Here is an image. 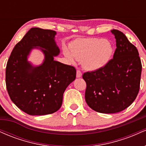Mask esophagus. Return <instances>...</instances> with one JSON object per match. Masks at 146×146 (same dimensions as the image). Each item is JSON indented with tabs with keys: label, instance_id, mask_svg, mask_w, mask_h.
Listing matches in <instances>:
<instances>
[{
	"label": "esophagus",
	"instance_id": "obj_1",
	"mask_svg": "<svg viewBox=\"0 0 146 146\" xmlns=\"http://www.w3.org/2000/svg\"><path fill=\"white\" fill-rule=\"evenodd\" d=\"M82 75V72L80 71V70H77V73H76V76H77V78H81Z\"/></svg>",
	"mask_w": 146,
	"mask_h": 146
}]
</instances>
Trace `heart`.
Listing matches in <instances>:
<instances>
[{
  "label": "heart",
  "mask_w": 146,
  "mask_h": 146,
  "mask_svg": "<svg viewBox=\"0 0 146 146\" xmlns=\"http://www.w3.org/2000/svg\"><path fill=\"white\" fill-rule=\"evenodd\" d=\"M64 53L71 62H75V60L83 62L86 69L95 71L108 63L113 55V48L105 39H80L74 42L71 51L64 48Z\"/></svg>",
  "instance_id": "heart-1"
}]
</instances>
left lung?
I'll return each mask as SVG.
<instances>
[{
  "mask_svg": "<svg viewBox=\"0 0 146 146\" xmlns=\"http://www.w3.org/2000/svg\"><path fill=\"white\" fill-rule=\"evenodd\" d=\"M111 32L117 46L113 59L104 67L82 75L87 104L101 113H119L128 108L140 88L142 65L138 50L121 31Z\"/></svg>",
  "mask_w": 146,
  "mask_h": 146,
  "instance_id": "1",
  "label": "left lung"
}]
</instances>
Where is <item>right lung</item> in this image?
Returning <instances> with one entry per match:
<instances>
[{"label": "right lung", "instance_id": "1", "mask_svg": "<svg viewBox=\"0 0 146 146\" xmlns=\"http://www.w3.org/2000/svg\"><path fill=\"white\" fill-rule=\"evenodd\" d=\"M56 32L30 29L11 51L7 63L5 82L11 100L30 115H44L58 111L64 92L76 78V69L54 60L60 53L55 42ZM38 46L45 54L43 63L33 67L27 56Z\"/></svg>", "mask_w": 146, "mask_h": 146}]
</instances>
